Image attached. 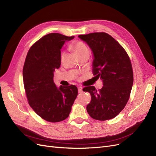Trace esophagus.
<instances>
[{"instance_id":"1","label":"esophagus","mask_w":156,"mask_h":156,"mask_svg":"<svg viewBox=\"0 0 156 156\" xmlns=\"http://www.w3.org/2000/svg\"><path fill=\"white\" fill-rule=\"evenodd\" d=\"M78 91L79 93H81L83 92V87H78Z\"/></svg>"}]
</instances>
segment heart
<instances>
[{
    "mask_svg": "<svg viewBox=\"0 0 156 156\" xmlns=\"http://www.w3.org/2000/svg\"><path fill=\"white\" fill-rule=\"evenodd\" d=\"M74 49L77 55L83 54V53H89L87 46L84 44L83 42H81V41L77 42V43L74 45ZM63 57H64V55H62V59L63 58Z\"/></svg>",
    "mask_w": 156,
    "mask_h": 156,
    "instance_id": "b5f03b06",
    "label": "heart"
}]
</instances>
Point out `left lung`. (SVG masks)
I'll use <instances>...</instances> for the list:
<instances>
[{
  "mask_svg": "<svg viewBox=\"0 0 156 156\" xmlns=\"http://www.w3.org/2000/svg\"><path fill=\"white\" fill-rule=\"evenodd\" d=\"M78 37L92 50L93 75L102 80L103 85L98 90L94 86L83 88L91 95L87 111L94 119H112L124 109L133 86V73L129 56L119 42L105 32Z\"/></svg>",
  "mask_w": 156,
  "mask_h": 156,
  "instance_id": "obj_1",
  "label": "left lung"
}]
</instances>
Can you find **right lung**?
Returning a JSON list of instances; mask_svg holds the SVG:
<instances>
[{
  "label": "right lung",
  "mask_w": 156,
  "mask_h": 156,
  "mask_svg": "<svg viewBox=\"0 0 156 156\" xmlns=\"http://www.w3.org/2000/svg\"><path fill=\"white\" fill-rule=\"evenodd\" d=\"M73 38L59 33L47 34L31 46L25 61L23 77L28 102L48 122L66 119L77 96L76 86L57 88L53 81L54 72L61 64L60 49Z\"/></svg>",
  "instance_id": "1"
}]
</instances>
